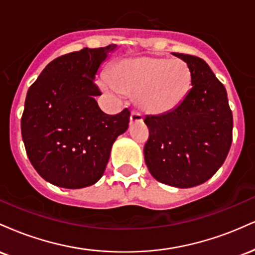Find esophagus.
<instances>
[{
	"label": "esophagus",
	"instance_id": "1",
	"mask_svg": "<svg viewBox=\"0 0 255 255\" xmlns=\"http://www.w3.org/2000/svg\"><path fill=\"white\" fill-rule=\"evenodd\" d=\"M142 115L140 113H137V111H131L130 113V124H133V122H141L142 121Z\"/></svg>",
	"mask_w": 255,
	"mask_h": 255
}]
</instances>
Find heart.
Listing matches in <instances>:
<instances>
[{
	"mask_svg": "<svg viewBox=\"0 0 255 255\" xmlns=\"http://www.w3.org/2000/svg\"><path fill=\"white\" fill-rule=\"evenodd\" d=\"M110 80H103L104 90L114 95H137L142 110L164 114L177 108L188 95L192 75L180 60L140 57L125 60L110 69Z\"/></svg>",
	"mask_w": 255,
	"mask_h": 255,
	"instance_id": "heart-1",
	"label": "heart"
}]
</instances>
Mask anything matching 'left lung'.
<instances>
[{"instance_id":"8db88e82","label":"left lung","mask_w":255,"mask_h":255,"mask_svg":"<svg viewBox=\"0 0 255 255\" xmlns=\"http://www.w3.org/2000/svg\"><path fill=\"white\" fill-rule=\"evenodd\" d=\"M172 55L188 66L192 89L174 110L146 116L144 147L148 171L159 182L191 188L206 182L224 163L233 141L227 90L200 57Z\"/></svg>"}]
</instances>
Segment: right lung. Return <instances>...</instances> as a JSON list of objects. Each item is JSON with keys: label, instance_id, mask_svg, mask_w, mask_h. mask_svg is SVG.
Masks as SVG:
<instances>
[{"label": "right lung", "instance_id": "right-lung-1", "mask_svg": "<svg viewBox=\"0 0 255 255\" xmlns=\"http://www.w3.org/2000/svg\"><path fill=\"white\" fill-rule=\"evenodd\" d=\"M115 44L84 48L51 61L31 85L21 118V135L31 164L44 180L79 189L103 176L113 144L129 124L124 109L108 115L98 107L95 83Z\"/></svg>", "mask_w": 255, "mask_h": 255}]
</instances>
